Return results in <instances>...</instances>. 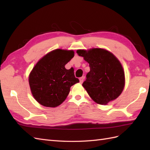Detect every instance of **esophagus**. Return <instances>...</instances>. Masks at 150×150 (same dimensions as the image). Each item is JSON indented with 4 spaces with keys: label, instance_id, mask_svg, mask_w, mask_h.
Listing matches in <instances>:
<instances>
[{
    "label": "esophagus",
    "instance_id": "34e87169",
    "mask_svg": "<svg viewBox=\"0 0 150 150\" xmlns=\"http://www.w3.org/2000/svg\"><path fill=\"white\" fill-rule=\"evenodd\" d=\"M84 79H85V77H81L80 79H79V81H80V83H82V82H83V81H84Z\"/></svg>",
    "mask_w": 150,
    "mask_h": 150
}]
</instances>
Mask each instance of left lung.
I'll return each instance as SVG.
<instances>
[{"instance_id":"8db88e82","label":"left lung","mask_w":150,"mask_h":150,"mask_svg":"<svg viewBox=\"0 0 150 150\" xmlns=\"http://www.w3.org/2000/svg\"><path fill=\"white\" fill-rule=\"evenodd\" d=\"M77 53L89 63L90 71L82 86L95 103L107 104L119 96L125 84V76L119 60L113 53L101 48Z\"/></svg>"}]
</instances>
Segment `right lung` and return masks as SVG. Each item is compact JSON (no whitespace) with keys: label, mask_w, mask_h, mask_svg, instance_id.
Returning a JSON list of instances; mask_svg holds the SVG:
<instances>
[{"label":"right lung","mask_w":150,"mask_h":150,"mask_svg":"<svg viewBox=\"0 0 150 150\" xmlns=\"http://www.w3.org/2000/svg\"><path fill=\"white\" fill-rule=\"evenodd\" d=\"M74 57L73 50L57 49L43 57L35 66L29 76L33 97L46 107L55 108L65 100L71 86L79 80L74 70L65 65Z\"/></svg>","instance_id":"1"}]
</instances>
